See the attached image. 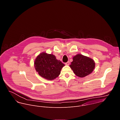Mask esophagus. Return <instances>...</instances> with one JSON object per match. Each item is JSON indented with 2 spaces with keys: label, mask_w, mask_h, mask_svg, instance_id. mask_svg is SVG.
I'll list each match as a JSON object with an SVG mask.
<instances>
[{
  "label": "esophagus",
  "mask_w": 120,
  "mask_h": 120,
  "mask_svg": "<svg viewBox=\"0 0 120 120\" xmlns=\"http://www.w3.org/2000/svg\"><path fill=\"white\" fill-rule=\"evenodd\" d=\"M65 64L66 65H67V66H68L69 65V64H70V62L69 61H68L67 62H66V63H65Z\"/></svg>",
  "instance_id": "obj_1"
}]
</instances>
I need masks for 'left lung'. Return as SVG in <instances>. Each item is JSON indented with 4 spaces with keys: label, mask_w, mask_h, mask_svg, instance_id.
Instances as JSON below:
<instances>
[{
    "label": "left lung",
    "mask_w": 120,
    "mask_h": 120,
    "mask_svg": "<svg viewBox=\"0 0 120 120\" xmlns=\"http://www.w3.org/2000/svg\"><path fill=\"white\" fill-rule=\"evenodd\" d=\"M70 67L74 74L80 78L90 74L95 67V63L92 59L80 54L74 56Z\"/></svg>",
    "instance_id": "left-lung-1"
}]
</instances>
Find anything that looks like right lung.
<instances>
[{
	"instance_id": "right-lung-1",
	"label": "right lung",
	"mask_w": 120,
	"mask_h": 120,
	"mask_svg": "<svg viewBox=\"0 0 120 120\" xmlns=\"http://www.w3.org/2000/svg\"><path fill=\"white\" fill-rule=\"evenodd\" d=\"M64 66L54 55L45 52L38 55L34 60V68L36 71L41 77L49 80L58 77Z\"/></svg>"
}]
</instances>
